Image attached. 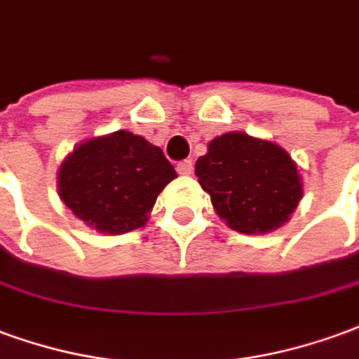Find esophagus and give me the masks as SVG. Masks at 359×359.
<instances>
[{
  "label": "esophagus",
  "instance_id": "esophagus-1",
  "mask_svg": "<svg viewBox=\"0 0 359 359\" xmlns=\"http://www.w3.org/2000/svg\"><path fill=\"white\" fill-rule=\"evenodd\" d=\"M177 174H182V176H189V174H193V162L191 161H182L177 162Z\"/></svg>",
  "mask_w": 359,
  "mask_h": 359
}]
</instances>
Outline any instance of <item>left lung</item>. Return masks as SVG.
<instances>
[{
  "mask_svg": "<svg viewBox=\"0 0 359 359\" xmlns=\"http://www.w3.org/2000/svg\"><path fill=\"white\" fill-rule=\"evenodd\" d=\"M195 174L227 226L247 235L283 227L304 195L298 164L281 145L227 132L208 143Z\"/></svg>",
  "mask_w": 359,
  "mask_h": 359,
  "instance_id": "1",
  "label": "left lung"
}]
</instances>
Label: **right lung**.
<instances>
[{"label": "right lung", "mask_w": 359, "mask_h": 359, "mask_svg": "<svg viewBox=\"0 0 359 359\" xmlns=\"http://www.w3.org/2000/svg\"><path fill=\"white\" fill-rule=\"evenodd\" d=\"M174 177L161 147L128 130L78 143L57 172V193L76 218L99 233L122 235L147 224Z\"/></svg>", "instance_id": "right-lung-1"}]
</instances>
